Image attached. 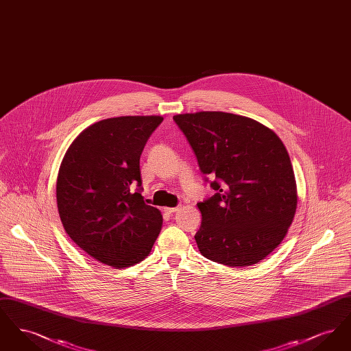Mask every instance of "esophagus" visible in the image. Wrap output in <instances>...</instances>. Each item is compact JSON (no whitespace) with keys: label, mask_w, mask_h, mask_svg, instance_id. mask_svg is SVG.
I'll list each match as a JSON object with an SVG mask.
<instances>
[{"label":"esophagus","mask_w":351,"mask_h":351,"mask_svg":"<svg viewBox=\"0 0 351 351\" xmlns=\"http://www.w3.org/2000/svg\"><path fill=\"white\" fill-rule=\"evenodd\" d=\"M178 210H179V206H176V208H165V212L168 213V215H172V213H175Z\"/></svg>","instance_id":"obj_1"}]
</instances>
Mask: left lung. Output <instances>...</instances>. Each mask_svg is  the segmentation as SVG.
I'll return each mask as SVG.
<instances>
[{
  "instance_id": "8db88e82",
  "label": "left lung",
  "mask_w": 351,
  "mask_h": 351,
  "mask_svg": "<svg viewBox=\"0 0 351 351\" xmlns=\"http://www.w3.org/2000/svg\"><path fill=\"white\" fill-rule=\"evenodd\" d=\"M173 121L216 191L197 204L201 254L230 267L261 262L280 245L298 206L283 142L265 125L232 113L178 114Z\"/></svg>"
}]
</instances>
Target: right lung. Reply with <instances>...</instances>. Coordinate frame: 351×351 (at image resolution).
Here are the masks:
<instances>
[{
    "label": "right lung",
    "mask_w": 351,
    "mask_h": 351,
    "mask_svg": "<svg viewBox=\"0 0 351 351\" xmlns=\"http://www.w3.org/2000/svg\"><path fill=\"white\" fill-rule=\"evenodd\" d=\"M159 116L108 118L72 142L59 168L58 210L69 238L105 265L145 259L163 217L142 197L141 154Z\"/></svg>",
    "instance_id": "1"
}]
</instances>
